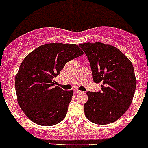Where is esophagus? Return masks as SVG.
Instances as JSON below:
<instances>
[{
	"label": "esophagus",
	"instance_id": "34e87169",
	"mask_svg": "<svg viewBox=\"0 0 148 148\" xmlns=\"http://www.w3.org/2000/svg\"><path fill=\"white\" fill-rule=\"evenodd\" d=\"M74 93H75V94H77V93H82V92L80 90H74Z\"/></svg>",
	"mask_w": 148,
	"mask_h": 148
}]
</instances>
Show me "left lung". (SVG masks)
I'll list each match as a JSON object with an SVG mask.
<instances>
[{
    "label": "left lung",
    "instance_id": "8db88e82",
    "mask_svg": "<svg viewBox=\"0 0 148 148\" xmlns=\"http://www.w3.org/2000/svg\"><path fill=\"white\" fill-rule=\"evenodd\" d=\"M90 64L95 83H101L102 90L88 91L84 104L85 116L97 125L119 119L130 106L136 88L134 68L117 48L101 42L80 44Z\"/></svg>",
    "mask_w": 148,
    "mask_h": 148
}]
</instances>
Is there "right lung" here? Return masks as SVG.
<instances>
[{"label":"right lung","instance_id":"obj_1","mask_svg":"<svg viewBox=\"0 0 148 148\" xmlns=\"http://www.w3.org/2000/svg\"><path fill=\"white\" fill-rule=\"evenodd\" d=\"M83 54L76 44L50 43L24 58L15 77L16 93L20 108L31 121L51 126L64 119L73 90L55 86V78L67 62Z\"/></svg>","mask_w":148,"mask_h":148}]
</instances>
